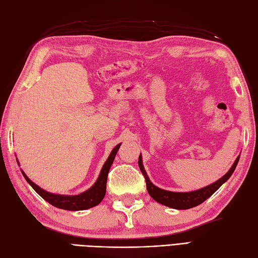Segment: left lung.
<instances>
[{
	"label": "left lung",
	"instance_id": "left-lung-1",
	"mask_svg": "<svg viewBox=\"0 0 258 258\" xmlns=\"http://www.w3.org/2000/svg\"><path fill=\"white\" fill-rule=\"evenodd\" d=\"M239 159H240V155L236 157L233 165L231 166V168L229 169L226 175L222 176L220 179L215 181V182H213L212 184H208L204 187H201L199 190L190 191V192L167 191L154 185L150 180L148 173H146V171L144 170L141 154L139 156L138 163H139V167H140V170L142 171L146 181V189H148V192L153 200H155L159 204L168 206L170 208H175V210H189V208L196 207L203 203V202L206 201L208 198H211L213 194L217 191L229 178L231 177L236 165L239 163Z\"/></svg>",
	"mask_w": 258,
	"mask_h": 258
}]
</instances>
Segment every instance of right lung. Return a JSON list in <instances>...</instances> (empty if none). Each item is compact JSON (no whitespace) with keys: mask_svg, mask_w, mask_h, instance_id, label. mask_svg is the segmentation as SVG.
<instances>
[{"mask_svg":"<svg viewBox=\"0 0 258 258\" xmlns=\"http://www.w3.org/2000/svg\"><path fill=\"white\" fill-rule=\"evenodd\" d=\"M120 145L121 143L117 144L112 150V152H110L108 158L106 159V162L104 163L102 167L101 172L99 177H97L95 183L90 187V189L80 194H77V196H64V194H55V193L47 192L44 189H42V187H40L39 185L32 182V181L28 178V176L24 172L23 169L20 170H22L23 176L27 180V182L29 183L32 186V189L36 191L41 198L44 199L47 203H50L51 205L65 211L75 212V211L89 210V208L99 205L102 202V200L104 199V197H105L108 171L110 169V166H112L114 162L118 150L120 148ZM17 163L19 165L18 159H17Z\"/></svg>","mask_w":258,"mask_h":258,"instance_id":"right-lung-1","label":"right lung"}]
</instances>
